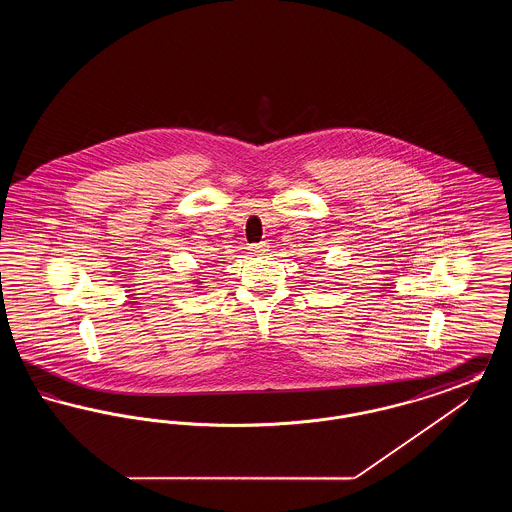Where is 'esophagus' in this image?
<instances>
[{
    "label": "esophagus",
    "instance_id": "1",
    "mask_svg": "<svg viewBox=\"0 0 512 512\" xmlns=\"http://www.w3.org/2000/svg\"><path fill=\"white\" fill-rule=\"evenodd\" d=\"M267 251V244L251 245V253H253V255H265Z\"/></svg>",
    "mask_w": 512,
    "mask_h": 512
}]
</instances>
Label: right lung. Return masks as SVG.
Listing matches in <instances>:
<instances>
[{
	"label": "right lung",
	"instance_id": "1",
	"mask_svg": "<svg viewBox=\"0 0 512 512\" xmlns=\"http://www.w3.org/2000/svg\"><path fill=\"white\" fill-rule=\"evenodd\" d=\"M192 282H194V284H197V286H195V288H203V286H201V284H203V282H199V280H192Z\"/></svg>",
	"mask_w": 512,
	"mask_h": 512
}]
</instances>
